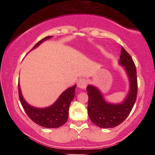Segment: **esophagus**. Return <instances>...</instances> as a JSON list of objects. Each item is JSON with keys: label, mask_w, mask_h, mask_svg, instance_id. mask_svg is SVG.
Instances as JSON below:
<instances>
[{"label": "esophagus", "mask_w": 155, "mask_h": 155, "mask_svg": "<svg viewBox=\"0 0 155 155\" xmlns=\"http://www.w3.org/2000/svg\"><path fill=\"white\" fill-rule=\"evenodd\" d=\"M87 84V80L85 79H80L79 81H77V87L81 89H85Z\"/></svg>", "instance_id": "1"}]
</instances>
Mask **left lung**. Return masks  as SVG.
<instances>
[{"mask_svg":"<svg viewBox=\"0 0 155 155\" xmlns=\"http://www.w3.org/2000/svg\"><path fill=\"white\" fill-rule=\"evenodd\" d=\"M119 64L124 66L130 81V90L121 104H110L104 100L100 90L93 85L87 87L88 95L87 111L90 120L103 128L117 127L127 118L134 106L138 92L136 68L127 51L122 47Z\"/></svg>","mask_w":155,"mask_h":155,"instance_id":"8db88e82","label":"left lung"}]
</instances>
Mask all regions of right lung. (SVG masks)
<instances>
[{"label": "right lung", "mask_w": 155, "mask_h": 155, "mask_svg": "<svg viewBox=\"0 0 155 155\" xmlns=\"http://www.w3.org/2000/svg\"><path fill=\"white\" fill-rule=\"evenodd\" d=\"M51 36H47L38 41L33 49L38 47L42 42ZM76 85L71 87L65 90L54 104L47 108H39L31 106L23 98L19 84L18 85L19 97L23 108L25 111L28 116L35 123L41 127L47 128H57L63 125L67 122L68 117V109L71 102L75 96V89Z\"/></svg>", "instance_id": "add662e5"}]
</instances>
